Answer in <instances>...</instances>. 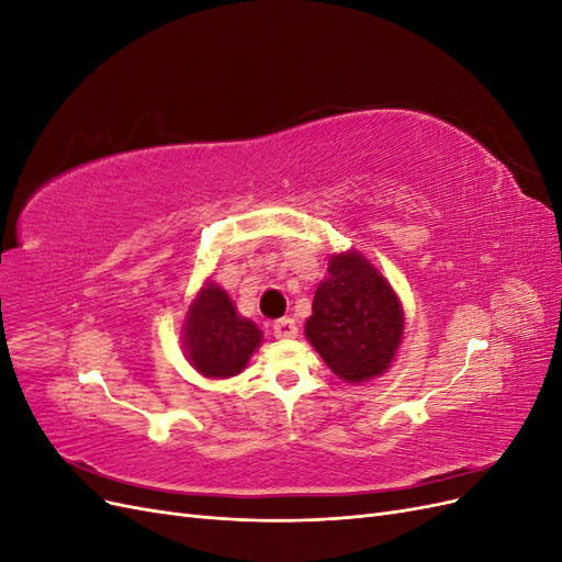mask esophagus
Returning <instances> with one entry per match:
<instances>
[{
  "label": "esophagus",
  "instance_id": "34e87169",
  "mask_svg": "<svg viewBox=\"0 0 562 562\" xmlns=\"http://www.w3.org/2000/svg\"><path fill=\"white\" fill-rule=\"evenodd\" d=\"M274 335H277L279 339H291V337H295V335H297L295 321L288 318V316L274 321Z\"/></svg>",
  "mask_w": 562,
  "mask_h": 562
}]
</instances>
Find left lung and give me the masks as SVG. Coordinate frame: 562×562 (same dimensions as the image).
<instances>
[{
    "label": "left lung",
    "mask_w": 562,
    "mask_h": 562,
    "mask_svg": "<svg viewBox=\"0 0 562 562\" xmlns=\"http://www.w3.org/2000/svg\"><path fill=\"white\" fill-rule=\"evenodd\" d=\"M304 333L337 378L366 382L382 375L401 345V302L359 252L333 255Z\"/></svg>",
    "instance_id": "8db88e82"
}]
</instances>
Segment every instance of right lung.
<instances>
[{"label":"right lung","instance_id":"1","mask_svg":"<svg viewBox=\"0 0 562 562\" xmlns=\"http://www.w3.org/2000/svg\"><path fill=\"white\" fill-rule=\"evenodd\" d=\"M260 342L258 326L236 314L223 288L215 283L201 288L184 326V349L199 372L206 378H232L246 368Z\"/></svg>","mask_w":562,"mask_h":562}]
</instances>
